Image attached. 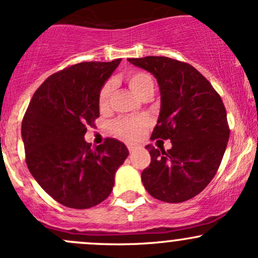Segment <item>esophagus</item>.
Wrapping results in <instances>:
<instances>
[{"instance_id":"34e87169","label":"esophagus","mask_w":258,"mask_h":258,"mask_svg":"<svg viewBox=\"0 0 258 258\" xmlns=\"http://www.w3.org/2000/svg\"><path fill=\"white\" fill-rule=\"evenodd\" d=\"M127 149H128L130 153H134L138 149V146H137V144H135V143H128V144H127Z\"/></svg>"}]
</instances>
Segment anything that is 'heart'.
Wrapping results in <instances>:
<instances>
[{"label": "heart", "mask_w": 258, "mask_h": 258, "mask_svg": "<svg viewBox=\"0 0 258 258\" xmlns=\"http://www.w3.org/2000/svg\"><path fill=\"white\" fill-rule=\"evenodd\" d=\"M127 84L131 88L132 92L137 94L138 97H142L144 93L148 90L154 89V82L151 75L146 72H140V71H134L126 75ZM112 90H114V83L111 81H107L103 84V87L99 90L98 104L100 110H107L111 104ZM149 122L147 118L142 117H120L115 120L111 124L112 132L116 136L126 141H134L140 138L146 131Z\"/></svg>", "instance_id": "b5f03b06"}]
</instances>
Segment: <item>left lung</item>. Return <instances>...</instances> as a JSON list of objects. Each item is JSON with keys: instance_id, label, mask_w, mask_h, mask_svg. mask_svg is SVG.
Listing matches in <instances>:
<instances>
[{"instance_id": "1", "label": "left lung", "mask_w": 258, "mask_h": 258, "mask_svg": "<svg viewBox=\"0 0 258 258\" xmlns=\"http://www.w3.org/2000/svg\"><path fill=\"white\" fill-rule=\"evenodd\" d=\"M148 71L160 89V115L151 140H170L168 151L146 146L151 164L142 172L148 194L168 203L197 196L217 174L229 141L225 106L208 79L186 62L165 56L128 58Z\"/></svg>"}]
</instances>
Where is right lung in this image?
Returning a JSON list of instances; mask_svg holds the SVG:
<instances>
[{"mask_svg":"<svg viewBox=\"0 0 258 258\" xmlns=\"http://www.w3.org/2000/svg\"><path fill=\"white\" fill-rule=\"evenodd\" d=\"M121 58L81 62L51 75L34 93L22 122L28 169L41 188L66 207L87 209L109 197L126 146L105 138L84 141L99 117V90Z\"/></svg>","mask_w":258,"mask_h":258,"instance_id":"1","label":"right lung"}]
</instances>
